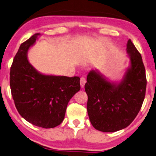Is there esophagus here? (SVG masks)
Here are the masks:
<instances>
[{
    "instance_id": "1",
    "label": "esophagus",
    "mask_w": 156,
    "mask_h": 156,
    "mask_svg": "<svg viewBox=\"0 0 156 156\" xmlns=\"http://www.w3.org/2000/svg\"><path fill=\"white\" fill-rule=\"evenodd\" d=\"M86 83V80L84 77H81L80 80V85L81 88H83L84 86H85V83Z\"/></svg>"
}]
</instances>
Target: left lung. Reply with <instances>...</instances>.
Listing matches in <instances>:
<instances>
[{
	"label": "left lung",
	"instance_id": "left-lung-1",
	"mask_svg": "<svg viewBox=\"0 0 156 156\" xmlns=\"http://www.w3.org/2000/svg\"><path fill=\"white\" fill-rule=\"evenodd\" d=\"M126 51L129 66L121 81L109 80L97 70L87 76V110L92 126L101 132H114L129 126L143 105L147 86L143 59L130 39Z\"/></svg>",
	"mask_w": 156,
	"mask_h": 156
}]
</instances>
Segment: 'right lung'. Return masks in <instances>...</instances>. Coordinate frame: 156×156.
Wrapping results in <instances>:
<instances>
[{
    "instance_id": "right-lung-1",
    "label": "right lung",
    "mask_w": 156,
    "mask_h": 156,
    "mask_svg": "<svg viewBox=\"0 0 156 156\" xmlns=\"http://www.w3.org/2000/svg\"><path fill=\"white\" fill-rule=\"evenodd\" d=\"M40 35L34 34L20 45L11 66L10 88L21 116L47 129L62 123L68 102L81 88L80 78L44 75L30 64L27 53Z\"/></svg>"
}]
</instances>
